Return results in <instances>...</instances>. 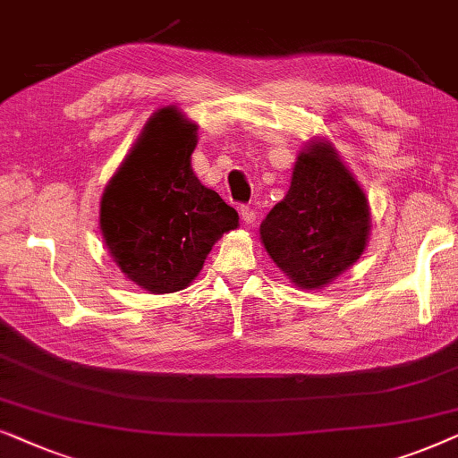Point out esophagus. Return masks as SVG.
Wrapping results in <instances>:
<instances>
[{
	"mask_svg": "<svg viewBox=\"0 0 458 458\" xmlns=\"http://www.w3.org/2000/svg\"><path fill=\"white\" fill-rule=\"evenodd\" d=\"M241 217L245 224H253L255 217H258V213H255V209H251V207H241Z\"/></svg>",
	"mask_w": 458,
	"mask_h": 458,
	"instance_id": "34e87169",
	"label": "esophagus"
}]
</instances>
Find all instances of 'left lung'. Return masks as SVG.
<instances>
[{
    "label": "left lung",
    "instance_id": "obj_1",
    "mask_svg": "<svg viewBox=\"0 0 458 458\" xmlns=\"http://www.w3.org/2000/svg\"><path fill=\"white\" fill-rule=\"evenodd\" d=\"M369 203L331 146L301 152L286 197L259 225L266 251L301 289H320L367 247Z\"/></svg>",
    "mask_w": 458,
    "mask_h": 458
}]
</instances>
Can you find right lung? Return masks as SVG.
<instances>
[{"mask_svg": "<svg viewBox=\"0 0 458 458\" xmlns=\"http://www.w3.org/2000/svg\"><path fill=\"white\" fill-rule=\"evenodd\" d=\"M197 125L175 108L148 121L106 186L100 230L121 272L150 293L184 289L239 213L205 188L191 167Z\"/></svg>", "mask_w": 458, "mask_h": 458, "instance_id": "add662e5", "label": "right lung"}]
</instances>
